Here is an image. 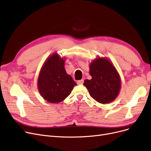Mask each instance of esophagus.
Wrapping results in <instances>:
<instances>
[{"label":"esophagus","mask_w":151,"mask_h":151,"mask_svg":"<svg viewBox=\"0 0 151 151\" xmlns=\"http://www.w3.org/2000/svg\"><path fill=\"white\" fill-rule=\"evenodd\" d=\"M84 83V80H79L77 81V84H83Z\"/></svg>","instance_id":"34e87169"}]
</instances>
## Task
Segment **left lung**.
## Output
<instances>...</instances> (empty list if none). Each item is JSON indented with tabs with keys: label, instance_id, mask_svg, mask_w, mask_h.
<instances>
[{
	"label": "left lung",
	"instance_id": "8db88e82",
	"mask_svg": "<svg viewBox=\"0 0 151 151\" xmlns=\"http://www.w3.org/2000/svg\"><path fill=\"white\" fill-rule=\"evenodd\" d=\"M91 80H85L84 85L90 96L101 104L114 101L121 88L120 75L114 65L107 58L99 57L89 65Z\"/></svg>",
	"mask_w": 151,
	"mask_h": 151
}]
</instances>
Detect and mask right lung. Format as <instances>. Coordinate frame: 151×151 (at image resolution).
Instances as JSON below:
<instances>
[{"mask_svg": "<svg viewBox=\"0 0 151 151\" xmlns=\"http://www.w3.org/2000/svg\"><path fill=\"white\" fill-rule=\"evenodd\" d=\"M65 60L55 53L44 62L39 73L37 87L45 100L50 103L63 101L76 83L65 69Z\"/></svg>", "mask_w": 151, "mask_h": 151, "instance_id": "obj_1", "label": "right lung"}]
</instances>
